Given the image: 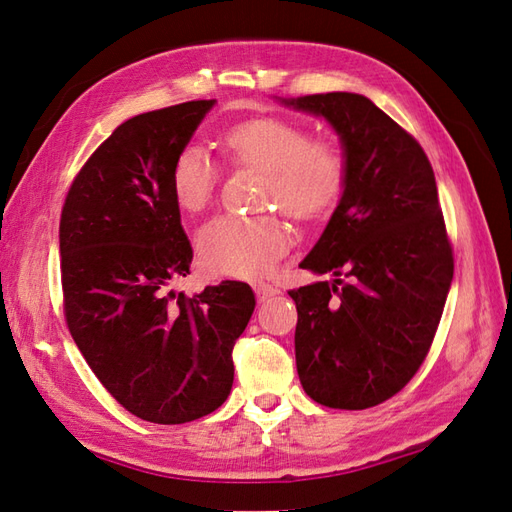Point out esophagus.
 Wrapping results in <instances>:
<instances>
[{
  "instance_id": "esophagus-1",
  "label": "esophagus",
  "mask_w": 512,
  "mask_h": 512,
  "mask_svg": "<svg viewBox=\"0 0 512 512\" xmlns=\"http://www.w3.org/2000/svg\"><path fill=\"white\" fill-rule=\"evenodd\" d=\"M255 294H257L259 300H268L272 296H277L279 290H277V287L268 285V283H255Z\"/></svg>"
}]
</instances>
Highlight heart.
<instances>
[{
  "mask_svg": "<svg viewBox=\"0 0 512 512\" xmlns=\"http://www.w3.org/2000/svg\"><path fill=\"white\" fill-rule=\"evenodd\" d=\"M225 144L240 162L266 170V201L296 218L320 216L342 188L344 162L339 151L329 142L309 140L307 131L290 121L272 116L246 121L229 131ZM216 181L212 155L201 144H183L170 166V192L181 212L205 209ZM290 244V231L272 216H216L196 235L201 266L216 277H261Z\"/></svg>",
  "mask_w": 512,
  "mask_h": 512,
  "instance_id": "1",
  "label": "heart"
}]
</instances>
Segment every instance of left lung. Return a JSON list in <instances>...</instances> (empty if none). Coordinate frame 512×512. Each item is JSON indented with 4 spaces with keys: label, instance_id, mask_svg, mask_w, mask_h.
Returning <instances> with one entry per match:
<instances>
[{
    "label": "left lung",
    "instance_id": "left-lung-1",
    "mask_svg": "<svg viewBox=\"0 0 512 512\" xmlns=\"http://www.w3.org/2000/svg\"><path fill=\"white\" fill-rule=\"evenodd\" d=\"M322 116L342 142L344 181L329 225L300 268L333 274L290 290L296 370L331 409L389 400L424 363L450 292L454 257L435 173L419 142L357 93L281 99Z\"/></svg>",
    "mask_w": 512,
    "mask_h": 512
}]
</instances>
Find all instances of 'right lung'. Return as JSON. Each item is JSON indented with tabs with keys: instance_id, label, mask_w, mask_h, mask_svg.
I'll list each match as a JSON object with an SVG mask.
<instances>
[{
	"instance_id": "1",
	"label": "right lung",
	"mask_w": 512,
	"mask_h": 512,
	"mask_svg": "<svg viewBox=\"0 0 512 512\" xmlns=\"http://www.w3.org/2000/svg\"><path fill=\"white\" fill-rule=\"evenodd\" d=\"M214 103H179L116 127L62 207L69 331L112 398L153 424H186L227 400L233 344L255 309L242 281L192 296L170 290L192 264L170 166Z\"/></svg>"
}]
</instances>
